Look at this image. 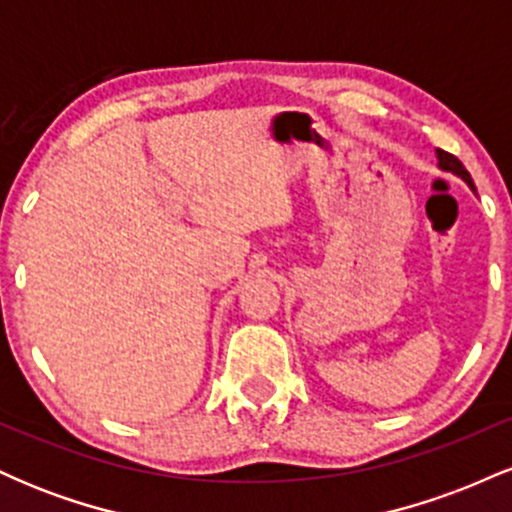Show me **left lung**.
<instances>
[{
	"instance_id": "1",
	"label": "left lung",
	"mask_w": 512,
	"mask_h": 512,
	"mask_svg": "<svg viewBox=\"0 0 512 512\" xmlns=\"http://www.w3.org/2000/svg\"><path fill=\"white\" fill-rule=\"evenodd\" d=\"M436 156H438V168L440 170H448V173H455V175H460V178L467 182L469 187H472L474 192H477V187H474V182H472V178H469V173L467 170H464V166L460 163V158H455L452 154H448V151H436Z\"/></svg>"
}]
</instances>
